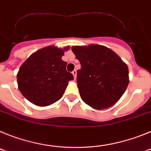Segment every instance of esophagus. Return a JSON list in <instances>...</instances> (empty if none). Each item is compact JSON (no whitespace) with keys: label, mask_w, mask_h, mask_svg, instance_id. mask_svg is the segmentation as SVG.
I'll list each match as a JSON object with an SVG mask.
<instances>
[{"label":"esophagus","mask_w":151,"mask_h":151,"mask_svg":"<svg viewBox=\"0 0 151 151\" xmlns=\"http://www.w3.org/2000/svg\"><path fill=\"white\" fill-rule=\"evenodd\" d=\"M72 73H73V76H74V79L76 80V70H73Z\"/></svg>","instance_id":"1"}]
</instances>
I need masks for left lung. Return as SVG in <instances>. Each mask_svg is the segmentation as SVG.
I'll return each mask as SVG.
<instances>
[{"instance_id": "obj_1", "label": "left lung", "mask_w": 151, "mask_h": 151, "mask_svg": "<svg viewBox=\"0 0 151 151\" xmlns=\"http://www.w3.org/2000/svg\"><path fill=\"white\" fill-rule=\"evenodd\" d=\"M72 50L82 66L77 86L82 101L95 110L113 106L129 83L127 64L104 45L73 46Z\"/></svg>"}]
</instances>
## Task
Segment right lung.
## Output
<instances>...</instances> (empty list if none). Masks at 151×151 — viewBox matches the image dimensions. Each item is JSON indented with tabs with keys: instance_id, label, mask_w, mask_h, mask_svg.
I'll list each match as a JSON object with an SVG mask.
<instances>
[{
	"instance_id": "right-lung-1",
	"label": "right lung",
	"mask_w": 151,
	"mask_h": 151,
	"mask_svg": "<svg viewBox=\"0 0 151 151\" xmlns=\"http://www.w3.org/2000/svg\"><path fill=\"white\" fill-rule=\"evenodd\" d=\"M63 48L54 45L33 53L20 66L17 73L19 90L26 99L38 106L53 104L62 97L72 73L66 71L67 63L62 60Z\"/></svg>"
}]
</instances>
